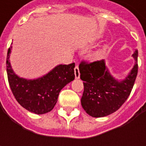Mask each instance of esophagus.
I'll return each instance as SVG.
<instances>
[{
	"instance_id": "esophagus-1",
	"label": "esophagus",
	"mask_w": 146,
	"mask_h": 146,
	"mask_svg": "<svg viewBox=\"0 0 146 146\" xmlns=\"http://www.w3.org/2000/svg\"><path fill=\"white\" fill-rule=\"evenodd\" d=\"M80 70H79V66H76L75 67V76H76V79H79L80 78Z\"/></svg>"
}]
</instances>
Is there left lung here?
<instances>
[{
  "instance_id": "obj_1",
  "label": "left lung",
  "mask_w": 146,
  "mask_h": 146,
  "mask_svg": "<svg viewBox=\"0 0 146 146\" xmlns=\"http://www.w3.org/2000/svg\"><path fill=\"white\" fill-rule=\"evenodd\" d=\"M132 57L135 65L123 80H115L110 75L104 60L90 63L81 62L79 69L80 79L84 81L81 105L88 115L95 118L107 116L118 110L125 102L137 76V50Z\"/></svg>"
}]
</instances>
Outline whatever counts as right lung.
<instances>
[{"mask_svg": "<svg viewBox=\"0 0 146 146\" xmlns=\"http://www.w3.org/2000/svg\"><path fill=\"white\" fill-rule=\"evenodd\" d=\"M11 47L6 58V71L11 91L17 102L28 111L37 115L48 113L58 102L59 93L75 79V63L58 65L48 74L36 80L20 78L14 72L9 62Z\"/></svg>", "mask_w": 146, "mask_h": 146, "instance_id": "1", "label": "right lung"}]
</instances>
